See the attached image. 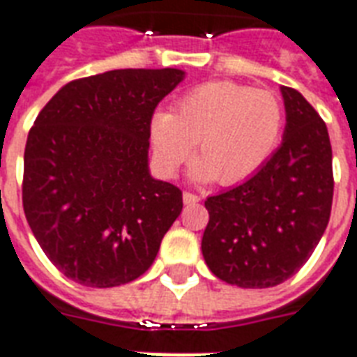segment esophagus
<instances>
[{
  "mask_svg": "<svg viewBox=\"0 0 357 357\" xmlns=\"http://www.w3.org/2000/svg\"><path fill=\"white\" fill-rule=\"evenodd\" d=\"M199 200H200L199 195H195V192H189V191L183 192V202H185V204H197Z\"/></svg>",
  "mask_w": 357,
  "mask_h": 357,
  "instance_id": "34e87169",
  "label": "esophagus"
}]
</instances>
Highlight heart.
<instances>
[{
    "label": "heart",
    "mask_w": 357,
    "mask_h": 357,
    "mask_svg": "<svg viewBox=\"0 0 357 357\" xmlns=\"http://www.w3.org/2000/svg\"><path fill=\"white\" fill-rule=\"evenodd\" d=\"M284 123L286 109L274 92L232 81L202 83L179 98L174 112L153 117V151L162 174L174 176L195 145L191 178L234 185L273 157Z\"/></svg>",
    "instance_id": "heart-1"
}]
</instances>
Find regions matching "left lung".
<instances>
[{
  "instance_id": "left-lung-1",
  "label": "left lung",
  "mask_w": 357,
  "mask_h": 357,
  "mask_svg": "<svg viewBox=\"0 0 357 357\" xmlns=\"http://www.w3.org/2000/svg\"><path fill=\"white\" fill-rule=\"evenodd\" d=\"M286 130L273 157L229 191L208 197L202 255L219 280L278 286L305 265L326 232L333 155L326 123L301 92L282 86Z\"/></svg>"
}]
</instances>
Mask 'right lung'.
<instances>
[{
    "instance_id": "obj_1",
    "label": "right lung",
    "mask_w": 357,
    "mask_h": 357,
    "mask_svg": "<svg viewBox=\"0 0 357 357\" xmlns=\"http://www.w3.org/2000/svg\"><path fill=\"white\" fill-rule=\"evenodd\" d=\"M183 71L113 70L49 100L24 151L22 206L45 255L86 287H115L153 265L183 199L151 178V119Z\"/></svg>"
}]
</instances>
